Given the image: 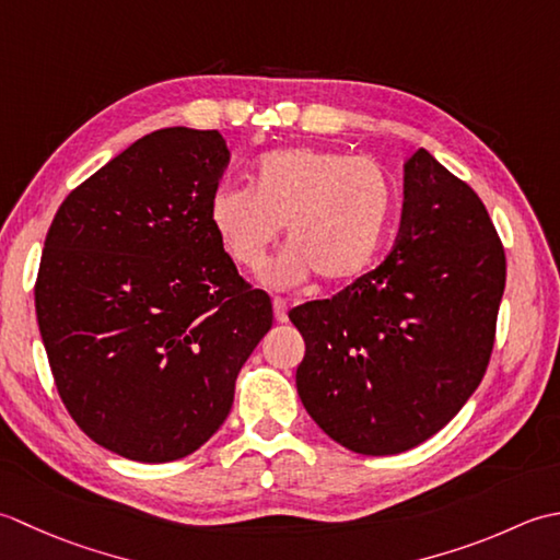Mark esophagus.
<instances>
[{
    "label": "esophagus",
    "mask_w": 560,
    "mask_h": 560,
    "mask_svg": "<svg viewBox=\"0 0 560 560\" xmlns=\"http://www.w3.org/2000/svg\"><path fill=\"white\" fill-rule=\"evenodd\" d=\"M272 314H276L278 324L288 322V302L280 300V296H276V300H272Z\"/></svg>",
    "instance_id": "34e87169"
}]
</instances>
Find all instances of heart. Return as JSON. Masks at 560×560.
<instances>
[{
	"mask_svg": "<svg viewBox=\"0 0 560 560\" xmlns=\"http://www.w3.org/2000/svg\"><path fill=\"white\" fill-rule=\"evenodd\" d=\"M394 186L372 159L284 147L254 164V188L212 190L210 224L234 264L258 268L284 226V246L260 270L272 290H292L314 272L348 282L372 266L389 232Z\"/></svg>",
	"mask_w": 560,
	"mask_h": 560,
	"instance_id": "b5f03b06",
	"label": "heart"
}]
</instances>
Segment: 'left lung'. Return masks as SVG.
<instances>
[{
    "label": "left lung",
    "mask_w": 560,
    "mask_h": 560,
    "mask_svg": "<svg viewBox=\"0 0 560 560\" xmlns=\"http://www.w3.org/2000/svg\"><path fill=\"white\" fill-rule=\"evenodd\" d=\"M503 290L505 250L481 198L428 150L410 154L392 254L334 300L290 312L306 413L358 454L418 447L481 384Z\"/></svg>",
    "instance_id": "8db88e82"
}]
</instances>
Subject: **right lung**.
Returning a JSON list of instances; mask_svg holds the SVG:
<instances>
[{
  "label": "right lung",
  "mask_w": 560,
  "mask_h": 560,
  "mask_svg": "<svg viewBox=\"0 0 560 560\" xmlns=\"http://www.w3.org/2000/svg\"><path fill=\"white\" fill-rule=\"evenodd\" d=\"M226 162L217 130L144 135L65 198L45 236L36 314L57 392L125 459L202 447L272 326L270 296L238 278L210 224Z\"/></svg>",
  "instance_id": "1"
}]
</instances>
